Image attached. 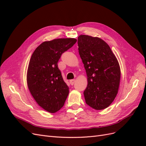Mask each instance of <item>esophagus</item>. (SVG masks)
<instances>
[{
	"label": "esophagus",
	"instance_id": "1",
	"mask_svg": "<svg viewBox=\"0 0 146 146\" xmlns=\"http://www.w3.org/2000/svg\"><path fill=\"white\" fill-rule=\"evenodd\" d=\"M75 82H76V80H74V79H73V80H70V81H69V83H70V84L71 85H73L75 83Z\"/></svg>",
	"mask_w": 146,
	"mask_h": 146
}]
</instances>
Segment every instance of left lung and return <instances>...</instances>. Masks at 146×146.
Returning <instances> with one entry per match:
<instances>
[{"mask_svg":"<svg viewBox=\"0 0 146 146\" xmlns=\"http://www.w3.org/2000/svg\"><path fill=\"white\" fill-rule=\"evenodd\" d=\"M78 46L87 76L88 85L83 92L86 103L95 110H104L118 92L120 66L111 48L100 38L81 35Z\"/></svg>","mask_w":146,"mask_h":146,"instance_id":"obj_1","label":"left lung"}]
</instances>
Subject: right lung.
<instances>
[{
    "label": "right lung",
    "mask_w": 146,
    "mask_h": 146,
    "mask_svg": "<svg viewBox=\"0 0 146 146\" xmlns=\"http://www.w3.org/2000/svg\"><path fill=\"white\" fill-rule=\"evenodd\" d=\"M77 42L75 38L44 41L31 56L27 72L28 88L35 100L46 111L54 113L63 107L69 88L58 68L61 54Z\"/></svg>",
    "instance_id": "add662e5"
}]
</instances>
